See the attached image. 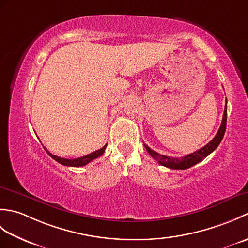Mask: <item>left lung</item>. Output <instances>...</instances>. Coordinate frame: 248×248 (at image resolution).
<instances>
[{"mask_svg":"<svg viewBox=\"0 0 248 248\" xmlns=\"http://www.w3.org/2000/svg\"><path fill=\"white\" fill-rule=\"evenodd\" d=\"M226 123H227V102H226V107L224 109V115H223V120L222 124H220V127L217 131V135L214 136V139L208 143L205 146H203L202 149L193 152L191 155H187L183 157H170L157 154L155 150L149 148L147 145H144L146 150L148 151V154L154 157L155 161H157L159 164L171 168V170H186V168L192 167L196 165L197 163L202 162L204 157H207L211 152H213L215 149L217 148L220 141H222L225 131H226Z\"/></svg>","mask_w":248,"mask_h":248,"instance_id":"left-lung-1","label":"left lung"}]
</instances>
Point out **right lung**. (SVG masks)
<instances>
[{
  "label": "right lung",
  "mask_w": 248,
  "mask_h": 248,
  "mask_svg": "<svg viewBox=\"0 0 248 248\" xmlns=\"http://www.w3.org/2000/svg\"><path fill=\"white\" fill-rule=\"evenodd\" d=\"M105 148H107V145H104L101 149L93 151V152H92V154L86 155L84 156L78 157V159H64V157H61V156H57V155L50 154L49 151H46V152H48L50 156H52V159H54L55 161L61 163V164H62V165L72 166V167H80V166H84V165L88 164L89 162H92L93 160L97 159V157H99L100 155H102Z\"/></svg>",
  "instance_id": "obj_1"
}]
</instances>
